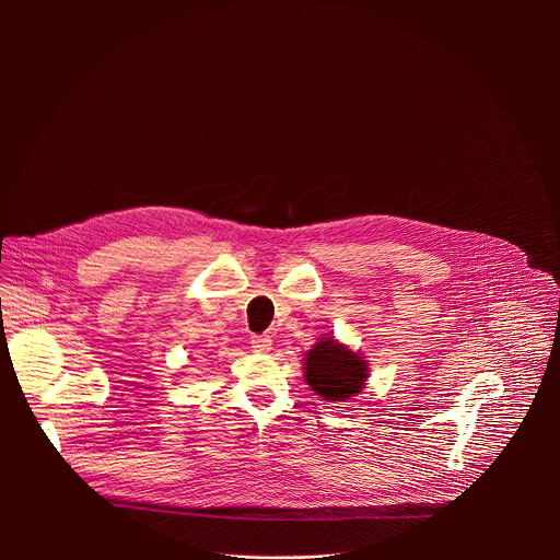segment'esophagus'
Here are the masks:
<instances>
[{
	"label": "esophagus",
	"mask_w": 560,
	"mask_h": 560,
	"mask_svg": "<svg viewBox=\"0 0 560 560\" xmlns=\"http://www.w3.org/2000/svg\"><path fill=\"white\" fill-rule=\"evenodd\" d=\"M249 345H252V349H254L256 353H267V351H271V336H267V334H256V336H252Z\"/></svg>",
	"instance_id": "esophagus-1"
}]
</instances>
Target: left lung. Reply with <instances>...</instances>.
<instances>
[{"label": "left lung", "mask_w": 560, "mask_h": 560, "mask_svg": "<svg viewBox=\"0 0 560 560\" xmlns=\"http://www.w3.org/2000/svg\"><path fill=\"white\" fill-rule=\"evenodd\" d=\"M304 377L325 400H347L364 388L369 364L334 338H320L304 358Z\"/></svg>", "instance_id": "1"}]
</instances>
